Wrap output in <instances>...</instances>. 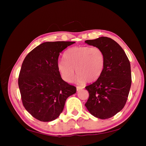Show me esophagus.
I'll list each match as a JSON object with an SVG mask.
<instances>
[{"label": "esophagus", "mask_w": 146, "mask_h": 146, "mask_svg": "<svg viewBox=\"0 0 146 146\" xmlns=\"http://www.w3.org/2000/svg\"><path fill=\"white\" fill-rule=\"evenodd\" d=\"M83 88H84L83 86H77V91L81 90L83 89Z\"/></svg>", "instance_id": "obj_1"}]
</instances>
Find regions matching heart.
<instances>
[{
  "instance_id": "heart-1",
  "label": "heart",
  "mask_w": 146,
  "mask_h": 146,
  "mask_svg": "<svg viewBox=\"0 0 146 146\" xmlns=\"http://www.w3.org/2000/svg\"><path fill=\"white\" fill-rule=\"evenodd\" d=\"M64 58L57 63V69L61 78L68 83L74 80L75 69L77 74V82L81 84L97 80L104 70L105 57L102 50L99 47L70 48L65 52Z\"/></svg>"
}]
</instances>
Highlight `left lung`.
Here are the masks:
<instances>
[{
    "label": "left lung",
    "instance_id": "obj_1",
    "mask_svg": "<svg viewBox=\"0 0 146 146\" xmlns=\"http://www.w3.org/2000/svg\"><path fill=\"white\" fill-rule=\"evenodd\" d=\"M101 48L105 64L101 76L85 87L89 98L85 107L96 117H113L124 107L131 83L130 61L122 48L111 38L102 36L85 41Z\"/></svg>",
    "mask_w": 146,
    "mask_h": 146
}]
</instances>
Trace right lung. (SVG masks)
<instances>
[{
    "mask_svg": "<svg viewBox=\"0 0 146 146\" xmlns=\"http://www.w3.org/2000/svg\"><path fill=\"white\" fill-rule=\"evenodd\" d=\"M75 42H43L23 61L18 79L22 101L26 110L39 121L50 122L58 117L66 99L76 92V88L64 82L57 69L60 53Z\"/></svg>",
    "mask_w": 146,
    "mask_h": 146,
    "instance_id": "1",
    "label": "right lung"
}]
</instances>
